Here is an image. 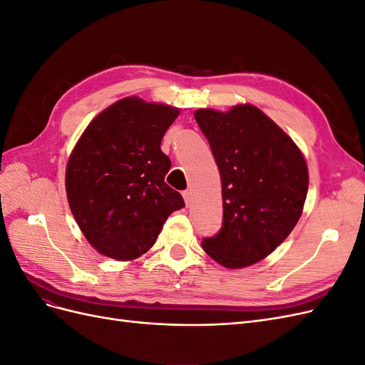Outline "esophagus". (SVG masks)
Instances as JSON below:
<instances>
[{
    "mask_svg": "<svg viewBox=\"0 0 365 365\" xmlns=\"http://www.w3.org/2000/svg\"><path fill=\"white\" fill-rule=\"evenodd\" d=\"M182 196H184L185 205H190V204H192V192H190V190H184V192H182Z\"/></svg>",
    "mask_w": 365,
    "mask_h": 365,
    "instance_id": "1",
    "label": "esophagus"
}]
</instances>
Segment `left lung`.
Segmentation results:
<instances>
[{"label": "left lung", "mask_w": 365, "mask_h": 365, "mask_svg": "<svg viewBox=\"0 0 365 365\" xmlns=\"http://www.w3.org/2000/svg\"><path fill=\"white\" fill-rule=\"evenodd\" d=\"M222 182V227L202 239L210 257L225 268L260 262L289 236L307 195V165L300 149L252 105L228 113L197 109Z\"/></svg>", "instance_id": "obj_1"}]
</instances>
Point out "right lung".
<instances>
[{"instance_id":"1","label":"right lung","mask_w":365,"mask_h":365,"mask_svg":"<svg viewBox=\"0 0 365 365\" xmlns=\"http://www.w3.org/2000/svg\"><path fill=\"white\" fill-rule=\"evenodd\" d=\"M180 109L126 97L85 129L65 173L68 204L86 240L115 260H134L155 244L184 200L164 181L161 150Z\"/></svg>"}]
</instances>
